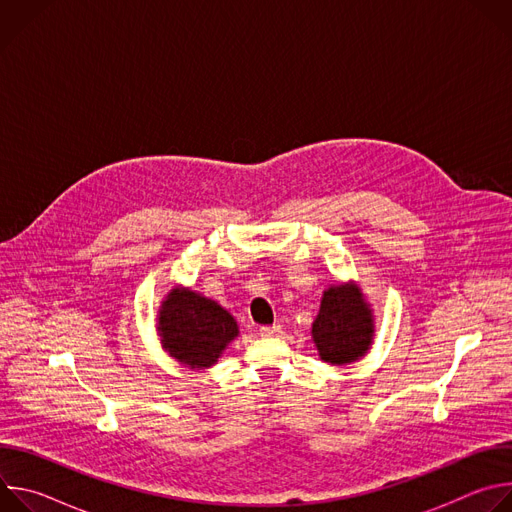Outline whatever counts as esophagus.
<instances>
[{"mask_svg":"<svg viewBox=\"0 0 512 512\" xmlns=\"http://www.w3.org/2000/svg\"><path fill=\"white\" fill-rule=\"evenodd\" d=\"M281 332V326H263L261 330H259V334L263 336V338H273V336H277Z\"/></svg>","mask_w":512,"mask_h":512,"instance_id":"34e87169","label":"esophagus"}]
</instances>
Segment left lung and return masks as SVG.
I'll use <instances>...</instances> for the list:
<instances>
[{
    "label": "left lung",
    "mask_w": 512,
    "mask_h": 512,
    "mask_svg": "<svg viewBox=\"0 0 512 512\" xmlns=\"http://www.w3.org/2000/svg\"><path fill=\"white\" fill-rule=\"evenodd\" d=\"M312 340L320 360L334 367L352 364L371 350L375 314L356 281L324 289L320 312L312 324Z\"/></svg>",
    "instance_id": "1"
}]
</instances>
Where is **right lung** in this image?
I'll return each instance as SVG.
<instances>
[{"label": "right lung", "mask_w": 512, "mask_h": 512, "mask_svg": "<svg viewBox=\"0 0 512 512\" xmlns=\"http://www.w3.org/2000/svg\"><path fill=\"white\" fill-rule=\"evenodd\" d=\"M158 336L164 352L182 367H214L239 336L237 320L221 304L192 287L174 285L158 308Z\"/></svg>", "instance_id": "add662e5"}]
</instances>
